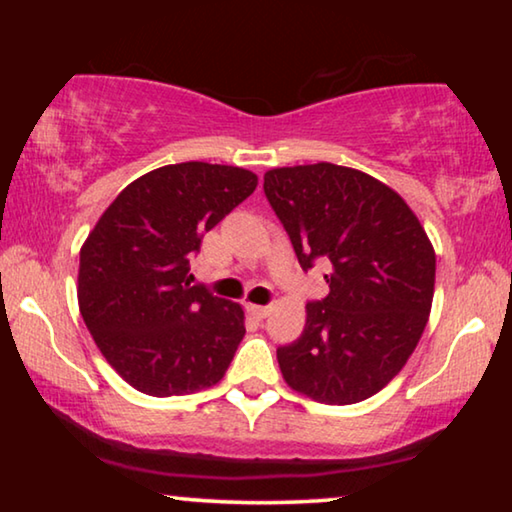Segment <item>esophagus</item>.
Segmentation results:
<instances>
[{
  "instance_id": "1",
  "label": "esophagus",
  "mask_w": 512,
  "mask_h": 512,
  "mask_svg": "<svg viewBox=\"0 0 512 512\" xmlns=\"http://www.w3.org/2000/svg\"><path fill=\"white\" fill-rule=\"evenodd\" d=\"M247 312L254 319H265L270 314V307L268 305H247Z\"/></svg>"
}]
</instances>
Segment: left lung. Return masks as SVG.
<instances>
[{
  "label": "left lung",
  "instance_id": "8db88e82",
  "mask_svg": "<svg viewBox=\"0 0 512 512\" xmlns=\"http://www.w3.org/2000/svg\"><path fill=\"white\" fill-rule=\"evenodd\" d=\"M263 191L300 268H331L328 296L305 307L300 338L277 349L284 380L319 403L366 401L401 373L429 321V235L394 188L354 167H275Z\"/></svg>",
  "mask_w": 512,
  "mask_h": 512
}]
</instances>
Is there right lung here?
<instances>
[{
	"label": "right lung",
	"mask_w": 512,
	"mask_h": 512,
	"mask_svg": "<svg viewBox=\"0 0 512 512\" xmlns=\"http://www.w3.org/2000/svg\"><path fill=\"white\" fill-rule=\"evenodd\" d=\"M233 165H165L132 181L81 247L79 310L95 345L130 387L181 396L214 387L244 338V310L193 286L188 258L256 191Z\"/></svg>",
	"instance_id": "1"
}]
</instances>
